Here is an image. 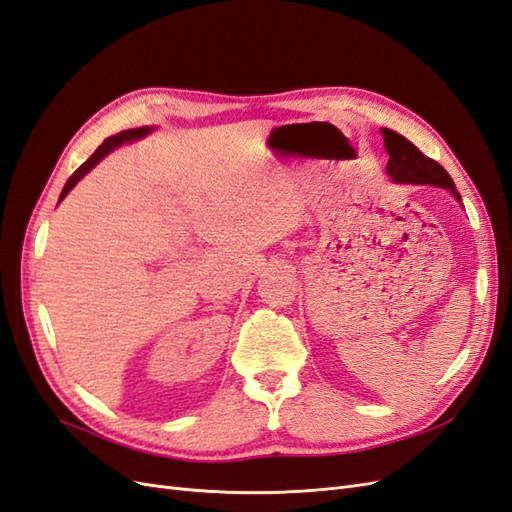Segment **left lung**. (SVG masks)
Wrapping results in <instances>:
<instances>
[{
  "label": "left lung",
  "mask_w": 512,
  "mask_h": 512,
  "mask_svg": "<svg viewBox=\"0 0 512 512\" xmlns=\"http://www.w3.org/2000/svg\"><path fill=\"white\" fill-rule=\"evenodd\" d=\"M382 136L384 149L391 156L389 162H386V173L393 177L395 183H429L436 185V188L451 190L453 196L461 200L451 175L436 160L427 158L406 136H401L389 128H382Z\"/></svg>",
  "instance_id": "1"
}]
</instances>
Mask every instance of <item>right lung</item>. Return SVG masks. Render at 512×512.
Returning a JSON list of instances; mask_svg holds the SVG:
<instances>
[{
  "instance_id": "1",
  "label": "right lung",
  "mask_w": 512,
  "mask_h": 512,
  "mask_svg": "<svg viewBox=\"0 0 512 512\" xmlns=\"http://www.w3.org/2000/svg\"><path fill=\"white\" fill-rule=\"evenodd\" d=\"M151 130L147 128V126H143V128H136V130H123V132H119V134H115V136H108L106 141L91 153V158L87 160V162H83L79 168L74 170L72 173V177L66 181V185H64V190H61V194H59V200H64L66 198V194L74 188L76 183H79L91 168H94L104 156H108V153H111L113 149H117L119 145H123V143H130V141H136V138H143L145 134H149Z\"/></svg>"
}]
</instances>
